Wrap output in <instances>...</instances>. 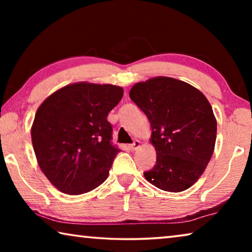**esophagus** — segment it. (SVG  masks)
Masks as SVG:
<instances>
[{
	"mask_svg": "<svg viewBox=\"0 0 252 252\" xmlns=\"http://www.w3.org/2000/svg\"><path fill=\"white\" fill-rule=\"evenodd\" d=\"M140 147H141V142H140L139 140H135V141H134L133 143L130 144L129 148L131 149L132 151H135V150H138V149H139Z\"/></svg>",
	"mask_w": 252,
	"mask_h": 252,
	"instance_id": "34e87169",
	"label": "esophagus"
}]
</instances>
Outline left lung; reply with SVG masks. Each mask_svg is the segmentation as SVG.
I'll list each match as a JSON object with an SVG mask.
<instances>
[{
    "mask_svg": "<svg viewBox=\"0 0 252 252\" xmlns=\"http://www.w3.org/2000/svg\"><path fill=\"white\" fill-rule=\"evenodd\" d=\"M129 94L150 121V142L157 152V163L144 177L168 192L193 186L211 159L217 138V120L207 97L168 76L135 83Z\"/></svg>",
    "mask_w": 252,
    "mask_h": 252,
    "instance_id": "1",
    "label": "left lung"
}]
</instances>
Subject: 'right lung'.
<instances>
[{"label":"right lung","instance_id":"right-lung-1","mask_svg":"<svg viewBox=\"0 0 252 252\" xmlns=\"http://www.w3.org/2000/svg\"><path fill=\"white\" fill-rule=\"evenodd\" d=\"M123 95L112 84L78 82L43 101L35 113L31 136L37 163L63 193H87L109 176L119 149L111 144L108 114Z\"/></svg>","mask_w":252,"mask_h":252}]
</instances>
